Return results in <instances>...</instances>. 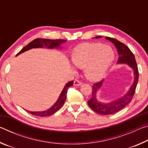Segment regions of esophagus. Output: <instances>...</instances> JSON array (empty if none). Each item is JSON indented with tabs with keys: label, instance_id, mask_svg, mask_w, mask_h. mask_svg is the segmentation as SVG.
Here are the masks:
<instances>
[{
	"label": "esophagus",
	"instance_id": "1",
	"mask_svg": "<svg viewBox=\"0 0 148 148\" xmlns=\"http://www.w3.org/2000/svg\"><path fill=\"white\" fill-rule=\"evenodd\" d=\"M82 84V82L79 81V80H77V79L74 80V86H81Z\"/></svg>",
	"mask_w": 148,
	"mask_h": 148
}]
</instances>
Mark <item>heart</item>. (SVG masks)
I'll list each match as a JSON object with an SVG mask.
<instances>
[{
	"instance_id": "b5f03b06",
	"label": "heart",
	"mask_w": 148,
	"mask_h": 148,
	"mask_svg": "<svg viewBox=\"0 0 148 148\" xmlns=\"http://www.w3.org/2000/svg\"><path fill=\"white\" fill-rule=\"evenodd\" d=\"M71 59L75 66L84 69L87 79L99 81L106 76L114 59V52L109 46L101 43H85L72 51Z\"/></svg>"
}]
</instances>
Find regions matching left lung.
I'll list each match as a JSON object with an SVG mask.
<instances>
[{
  "label": "left lung",
  "instance_id": "1",
  "mask_svg": "<svg viewBox=\"0 0 148 148\" xmlns=\"http://www.w3.org/2000/svg\"><path fill=\"white\" fill-rule=\"evenodd\" d=\"M102 36H99L95 37V38H100ZM105 38L114 44L115 47L117 48V53L119 55L117 64H126L128 65L133 71L134 74L133 83L126 93L120 98L115 99L109 102H106V103L99 101L97 97V92L102 87L104 80H102L99 83L95 84L92 86L91 98L87 101L89 106L94 112L99 114L110 115L121 110L132 101V97L134 95L135 90H136L138 81V70L137 64L134 54L132 53V51L126 45L116 39L110 38V37H106Z\"/></svg>",
  "mask_w": 148,
  "mask_h": 148
}]
</instances>
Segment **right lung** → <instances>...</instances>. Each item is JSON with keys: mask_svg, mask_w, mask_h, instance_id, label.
<instances>
[{"mask_svg": "<svg viewBox=\"0 0 148 148\" xmlns=\"http://www.w3.org/2000/svg\"><path fill=\"white\" fill-rule=\"evenodd\" d=\"M66 40L62 39H57V40H51V39H46V38H36L30 42L29 44L27 45L25 47H24L16 55V56H19L23 52L28 51L29 49L32 48H43V47H46L49 49H54V48H61V45L64 42H66ZM74 81L69 82L66 85H65L63 89L60 94L58 99L55 102V104L49 109H47L45 111H40V112H30L28 110H26L27 112H29L34 116H39V117H46L49 116L53 115V114L57 112L63 106L65 100L66 98L67 91L69 87L73 86Z\"/></svg>", "mask_w": 148, "mask_h": 148, "instance_id": "obj_1", "label": "right lung"}]
</instances>
